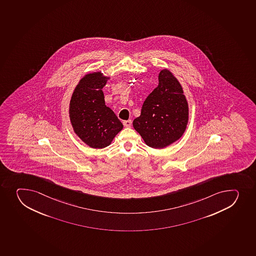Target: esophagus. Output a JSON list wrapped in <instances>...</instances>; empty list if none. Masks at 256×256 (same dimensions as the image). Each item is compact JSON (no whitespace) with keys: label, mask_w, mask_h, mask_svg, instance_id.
Returning a JSON list of instances; mask_svg holds the SVG:
<instances>
[{"label":"esophagus","mask_w":256,"mask_h":256,"mask_svg":"<svg viewBox=\"0 0 256 256\" xmlns=\"http://www.w3.org/2000/svg\"><path fill=\"white\" fill-rule=\"evenodd\" d=\"M122 124H124V126H131L132 125V120H126V121L122 122Z\"/></svg>","instance_id":"1"}]
</instances>
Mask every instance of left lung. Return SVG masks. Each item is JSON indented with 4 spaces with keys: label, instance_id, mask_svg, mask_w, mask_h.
<instances>
[{
    "label": "left lung",
    "instance_id": "obj_1",
    "mask_svg": "<svg viewBox=\"0 0 256 256\" xmlns=\"http://www.w3.org/2000/svg\"><path fill=\"white\" fill-rule=\"evenodd\" d=\"M188 120V106L182 86L171 72L162 70L158 86L145 99L134 128L148 146L162 148L182 137Z\"/></svg>",
    "mask_w": 256,
    "mask_h": 256
}]
</instances>
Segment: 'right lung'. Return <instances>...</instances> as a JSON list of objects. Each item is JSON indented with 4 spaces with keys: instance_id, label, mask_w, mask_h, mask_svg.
I'll return each instance as SVG.
<instances>
[{
    "instance_id": "obj_1",
    "label": "right lung",
    "mask_w": 256,
    "mask_h": 256,
    "mask_svg": "<svg viewBox=\"0 0 256 256\" xmlns=\"http://www.w3.org/2000/svg\"><path fill=\"white\" fill-rule=\"evenodd\" d=\"M108 78L99 72L86 74L76 85L70 101L74 132L94 148L108 146L124 128L114 111L105 105L102 89Z\"/></svg>"
}]
</instances>
